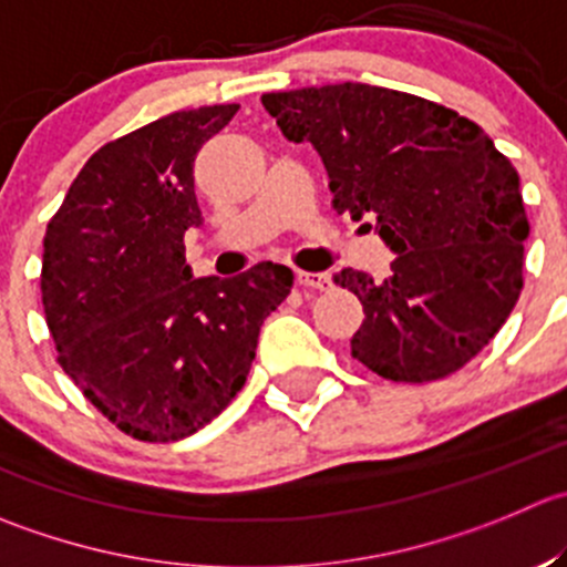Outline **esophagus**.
<instances>
[{"label": "esophagus", "mask_w": 567, "mask_h": 567, "mask_svg": "<svg viewBox=\"0 0 567 567\" xmlns=\"http://www.w3.org/2000/svg\"><path fill=\"white\" fill-rule=\"evenodd\" d=\"M296 282H299L301 288H312V290L332 288V277H329V274H321V271H299L296 274Z\"/></svg>", "instance_id": "obj_1"}]
</instances>
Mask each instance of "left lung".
I'll use <instances>...</instances> for the list:
<instances>
[{
  "label": "left lung",
  "instance_id": "8db88e82",
  "mask_svg": "<svg viewBox=\"0 0 567 567\" xmlns=\"http://www.w3.org/2000/svg\"><path fill=\"white\" fill-rule=\"evenodd\" d=\"M262 107L318 152L334 210L373 218L395 255L382 282L351 268L334 277L365 312L351 357L393 382L460 371L524 288L529 221L513 163L465 115L390 87H299L266 93Z\"/></svg>",
  "mask_w": 567,
  "mask_h": 567
}]
</instances>
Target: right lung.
<instances>
[{"instance_id": "obj_1", "label": "right lung", "mask_w": 567, "mask_h": 567, "mask_svg": "<svg viewBox=\"0 0 567 567\" xmlns=\"http://www.w3.org/2000/svg\"><path fill=\"white\" fill-rule=\"evenodd\" d=\"M238 104L179 110L104 144L43 238L41 296L63 371L121 432L194 435L238 395L260 327L293 271L260 262L196 279L185 233L202 224L196 152Z\"/></svg>"}]
</instances>
